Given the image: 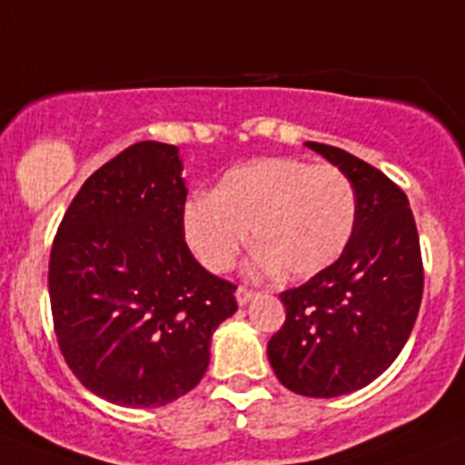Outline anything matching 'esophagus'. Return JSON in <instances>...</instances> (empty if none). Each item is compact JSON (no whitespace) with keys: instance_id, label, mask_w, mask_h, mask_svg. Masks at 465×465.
Masks as SVG:
<instances>
[{"instance_id":"1","label":"esophagus","mask_w":465,"mask_h":465,"mask_svg":"<svg viewBox=\"0 0 465 465\" xmlns=\"http://www.w3.org/2000/svg\"><path fill=\"white\" fill-rule=\"evenodd\" d=\"M255 297H257L255 290L245 288V285H241V288L236 290V302H238V304H241V306L248 304V302H250V300H255Z\"/></svg>"}]
</instances>
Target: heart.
<instances>
[{
	"label": "heart",
	"mask_w": 465,
	"mask_h": 465,
	"mask_svg": "<svg viewBox=\"0 0 465 465\" xmlns=\"http://www.w3.org/2000/svg\"><path fill=\"white\" fill-rule=\"evenodd\" d=\"M353 183L330 163L260 159L232 168L213 196H193L183 210L187 245L205 269L229 272L252 229V269L311 278L341 257L355 229Z\"/></svg>",
	"instance_id": "1"
}]
</instances>
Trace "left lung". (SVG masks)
Returning a JSON list of instances; mask_svg holds the SVG:
<instances>
[{"label":"left lung","mask_w":465,"mask_h":465,"mask_svg":"<svg viewBox=\"0 0 465 465\" xmlns=\"http://www.w3.org/2000/svg\"><path fill=\"white\" fill-rule=\"evenodd\" d=\"M353 183L358 215L334 264L281 292L285 322L266 353L278 381L309 398L353 393L398 358L423 294L417 224L405 192L344 149L306 143Z\"/></svg>","instance_id":"left-lung-1"}]
</instances>
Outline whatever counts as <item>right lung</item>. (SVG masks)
I'll return each instance as SVG.
<instances>
[{
	"label": "right lung",
	"mask_w": 465,
	"mask_h": 465,
	"mask_svg": "<svg viewBox=\"0 0 465 465\" xmlns=\"http://www.w3.org/2000/svg\"><path fill=\"white\" fill-rule=\"evenodd\" d=\"M187 184L175 144L144 140L88 177L60 222L48 294L60 353L91 393L161 407L203 379L236 285L184 241Z\"/></svg>",
	"instance_id": "add662e5"
}]
</instances>
